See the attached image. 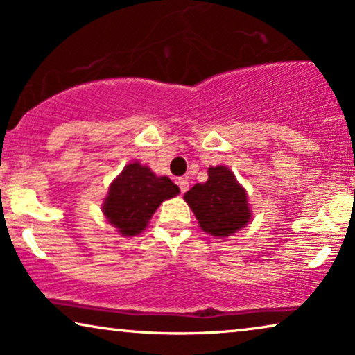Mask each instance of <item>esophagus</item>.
Here are the masks:
<instances>
[{"mask_svg": "<svg viewBox=\"0 0 355 355\" xmlns=\"http://www.w3.org/2000/svg\"><path fill=\"white\" fill-rule=\"evenodd\" d=\"M178 186H179V189H181V192H182V193H184V192H187V189H189V182H187V179H184V178L178 179Z\"/></svg>", "mask_w": 355, "mask_h": 355, "instance_id": "1", "label": "esophagus"}]
</instances>
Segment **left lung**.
<instances>
[{
    "label": "left lung",
    "instance_id": "left-lung-1",
    "mask_svg": "<svg viewBox=\"0 0 355 355\" xmlns=\"http://www.w3.org/2000/svg\"><path fill=\"white\" fill-rule=\"evenodd\" d=\"M184 200L202 230L215 237L234 234L252 216L245 189L226 166L208 168V181L196 184L184 193Z\"/></svg>",
    "mask_w": 355,
    "mask_h": 355
}]
</instances>
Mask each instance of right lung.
<instances>
[{"label": "right lung", "mask_w": 355, "mask_h": 355, "mask_svg": "<svg viewBox=\"0 0 355 355\" xmlns=\"http://www.w3.org/2000/svg\"><path fill=\"white\" fill-rule=\"evenodd\" d=\"M178 193L179 187L168 176H157L148 166L134 162L111 182L101 210L121 234L137 236L162 202Z\"/></svg>", "instance_id": "1"}]
</instances>
